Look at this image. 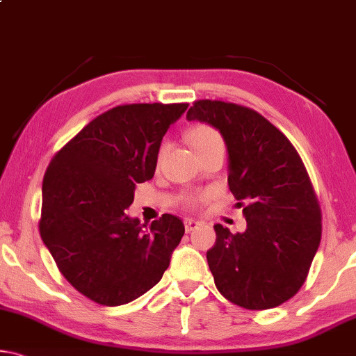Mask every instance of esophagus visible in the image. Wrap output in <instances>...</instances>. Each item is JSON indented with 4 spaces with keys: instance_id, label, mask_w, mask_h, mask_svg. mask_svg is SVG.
<instances>
[{
    "instance_id": "1",
    "label": "esophagus",
    "mask_w": 356,
    "mask_h": 356,
    "mask_svg": "<svg viewBox=\"0 0 356 356\" xmlns=\"http://www.w3.org/2000/svg\"><path fill=\"white\" fill-rule=\"evenodd\" d=\"M197 226H199V221L193 220V218H186V220H184V229H186V232L194 231V229H195Z\"/></svg>"
}]
</instances>
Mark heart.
<instances>
[{"label":"heart","instance_id":"obj_1","mask_svg":"<svg viewBox=\"0 0 356 356\" xmlns=\"http://www.w3.org/2000/svg\"><path fill=\"white\" fill-rule=\"evenodd\" d=\"M189 143L194 147V151L199 154V152L209 149V147L224 145L221 135L216 132L215 129L210 127V125H195L189 130L188 134Z\"/></svg>","mask_w":356,"mask_h":356}]
</instances>
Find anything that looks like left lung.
<instances>
[{
    "label": "left lung",
    "mask_w": 356,
    "mask_h": 356,
    "mask_svg": "<svg viewBox=\"0 0 356 356\" xmlns=\"http://www.w3.org/2000/svg\"><path fill=\"white\" fill-rule=\"evenodd\" d=\"M186 119L221 134L229 189L247 220L237 234L215 224L207 261L218 291L248 310L286 302L304 285L321 240V210L298 151L259 113L235 103L194 102Z\"/></svg>",
    "instance_id": "obj_1"
}]
</instances>
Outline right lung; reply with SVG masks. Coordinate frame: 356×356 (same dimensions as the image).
<instances>
[{
    "label": "right lung",
    "mask_w": 356,
    "mask_h": 356,
    "mask_svg": "<svg viewBox=\"0 0 356 356\" xmlns=\"http://www.w3.org/2000/svg\"><path fill=\"white\" fill-rule=\"evenodd\" d=\"M188 103H135L97 116L49 163L41 238L62 275L97 304L132 302L157 285L184 235L162 215L130 218L135 186L154 177L163 135Z\"/></svg>",
    "instance_id": "add662e5"
}]
</instances>
